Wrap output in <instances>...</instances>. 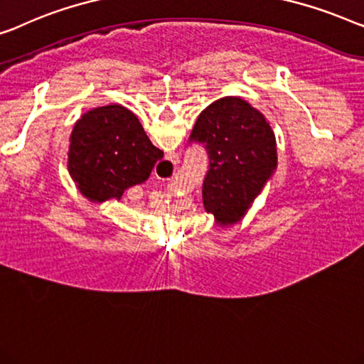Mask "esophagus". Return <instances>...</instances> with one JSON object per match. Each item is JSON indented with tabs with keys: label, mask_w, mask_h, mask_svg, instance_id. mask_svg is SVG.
<instances>
[{
	"label": "esophagus",
	"mask_w": 364,
	"mask_h": 364,
	"mask_svg": "<svg viewBox=\"0 0 364 364\" xmlns=\"http://www.w3.org/2000/svg\"><path fill=\"white\" fill-rule=\"evenodd\" d=\"M167 162H169L171 166L176 167V166L178 164V162H181V159H178V156H177V154H171L169 157H167Z\"/></svg>",
	"instance_id": "34e87169"
}]
</instances>
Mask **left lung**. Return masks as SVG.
Instances as JSON below:
<instances>
[{"label":"left lung","instance_id":"8db88e82","mask_svg":"<svg viewBox=\"0 0 364 364\" xmlns=\"http://www.w3.org/2000/svg\"><path fill=\"white\" fill-rule=\"evenodd\" d=\"M188 143L208 152L207 213L220 226L238 223L277 167L276 136L264 114L238 97L220 98L198 114Z\"/></svg>","mask_w":364,"mask_h":364}]
</instances>
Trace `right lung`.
Instances as JSON below:
<instances>
[{
  "instance_id": "right-lung-1",
  "label": "right lung",
  "mask_w": 364,
  "mask_h": 364,
  "mask_svg": "<svg viewBox=\"0 0 364 364\" xmlns=\"http://www.w3.org/2000/svg\"><path fill=\"white\" fill-rule=\"evenodd\" d=\"M162 157L134 113L107 105L82 114L73 126L67 167L83 197L102 203L147 181Z\"/></svg>"
}]
</instances>
